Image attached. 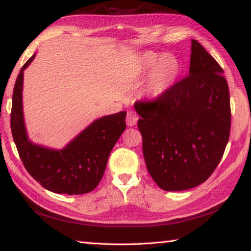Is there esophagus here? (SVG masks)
<instances>
[{"instance_id": "esophagus-1", "label": "esophagus", "mask_w": 251, "mask_h": 251, "mask_svg": "<svg viewBox=\"0 0 251 251\" xmlns=\"http://www.w3.org/2000/svg\"><path fill=\"white\" fill-rule=\"evenodd\" d=\"M137 121H138V116L137 114H136V112H134V110H128L126 116V124L130 127L135 126L137 124Z\"/></svg>"}]
</instances>
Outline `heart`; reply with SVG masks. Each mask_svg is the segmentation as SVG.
<instances>
[{
  "label": "heart",
  "mask_w": 251,
  "mask_h": 251,
  "mask_svg": "<svg viewBox=\"0 0 251 251\" xmlns=\"http://www.w3.org/2000/svg\"><path fill=\"white\" fill-rule=\"evenodd\" d=\"M181 70V63L175 55L146 52L139 58L137 77L147 75L144 93L150 100H158L175 86Z\"/></svg>",
  "instance_id": "1"
}]
</instances>
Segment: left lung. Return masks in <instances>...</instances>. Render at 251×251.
Masks as SVG:
<instances>
[{
  "label": "left lung",
  "mask_w": 251,
  "mask_h": 251,
  "mask_svg": "<svg viewBox=\"0 0 251 251\" xmlns=\"http://www.w3.org/2000/svg\"><path fill=\"white\" fill-rule=\"evenodd\" d=\"M189 74L163 97L136 101L148 173L161 189L202 184L224 155L230 134V97L224 71L192 40Z\"/></svg>",
  "instance_id": "obj_1"
}]
</instances>
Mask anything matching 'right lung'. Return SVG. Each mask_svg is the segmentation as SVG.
Wrapping results in <instances>:
<instances>
[{
  "mask_svg": "<svg viewBox=\"0 0 251 251\" xmlns=\"http://www.w3.org/2000/svg\"><path fill=\"white\" fill-rule=\"evenodd\" d=\"M25 63L16 78L12 97L11 129L19 155L29 175L55 194L82 195L92 192L104 175L108 156L126 128V112L95 120L62 150L34 144L28 138L23 114Z\"/></svg>",
  "mask_w": 251,
  "mask_h": 251,
  "instance_id": "right-lung-1",
  "label": "right lung"
}]
</instances>
